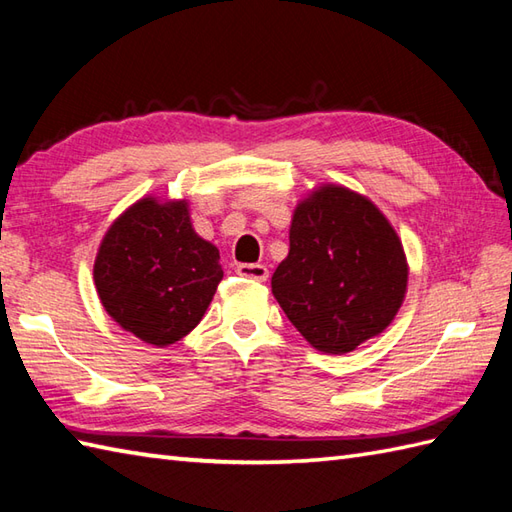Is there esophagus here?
Here are the masks:
<instances>
[{
	"instance_id": "34e87169",
	"label": "esophagus",
	"mask_w": 512,
	"mask_h": 512,
	"mask_svg": "<svg viewBox=\"0 0 512 512\" xmlns=\"http://www.w3.org/2000/svg\"><path fill=\"white\" fill-rule=\"evenodd\" d=\"M237 275L253 281H266L268 279V268L264 264H239Z\"/></svg>"
}]
</instances>
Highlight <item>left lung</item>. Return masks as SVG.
I'll list each match as a JSON object with an SVG mask.
<instances>
[{"label":"left lung","instance_id":"1","mask_svg":"<svg viewBox=\"0 0 512 512\" xmlns=\"http://www.w3.org/2000/svg\"><path fill=\"white\" fill-rule=\"evenodd\" d=\"M407 277L400 237L378 206L323 184L297 204L288 257L270 286L314 350L345 354L394 321Z\"/></svg>","mask_w":512,"mask_h":512}]
</instances>
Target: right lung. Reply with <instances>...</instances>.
Instances as JSON below:
<instances>
[{
	"mask_svg": "<svg viewBox=\"0 0 512 512\" xmlns=\"http://www.w3.org/2000/svg\"><path fill=\"white\" fill-rule=\"evenodd\" d=\"M222 277L220 250L193 231L187 200L151 195L110 226L94 262L105 312L156 347L180 341L202 321Z\"/></svg>",
	"mask_w": 512,
	"mask_h": 512,
	"instance_id": "add662e5",
	"label": "right lung"
}]
</instances>
